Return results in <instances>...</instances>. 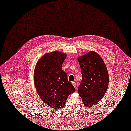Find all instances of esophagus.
<instances>
[{"label": "esophagus", "mask_w": 131, "mask_h": 131, "mask_svg": "<svg viewBox=\"0 0 131 131\" xmlns=\"http://www.w3.org/2000/svg\"><path fill=\"white\" fill-rule=\"evenodd\" d=\"M72 84L73 85V86L75 88H77V83H76V82H75V81H73L72 82Z\"/></svg>", "instance_id": "1"}]
</instances>
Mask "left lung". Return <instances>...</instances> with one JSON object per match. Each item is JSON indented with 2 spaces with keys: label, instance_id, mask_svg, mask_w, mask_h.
Returning a JSON list of instances; mask_svg holds the SVG:
<instances>
[{
  "label": "left lung",
  "instance_id": "8db88e82",
  "mask_svg": "<svg viewBox=\"0 0 131 131\" xmlns=\"http://www.w3.org/2000/svg\"><path fill=\"white\" fill-rule=\"evenodd\" d=\"M78 61L82 79L78 92L83 104L90 107L104 96L109 84V74L103 59L95 52L80 57Z\"/></svg>",
  "mask_w": 131,
  "mask_h": 131
}]
</instances>
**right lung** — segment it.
I'll list each match as a JSON object with an SVG mask.
<instances>
[{
	"instance_id": "1",
	"label": "right lung",
	"mask_w": 131,
	"mask_h": 131,
	"mask_svg": "<svg viewBox=\"0 0 131 131\" xmlns=\"http://www.w3.org/2000/svg\"><path fill=\"white\" fill-rule=\"evenodd\" d=\"M66 54L58 51L45 54L39 59L34 71V83L43 102L56 109L65 105L69 96L75 91L62 70Z\"/></svg>"
}]
</instances>
